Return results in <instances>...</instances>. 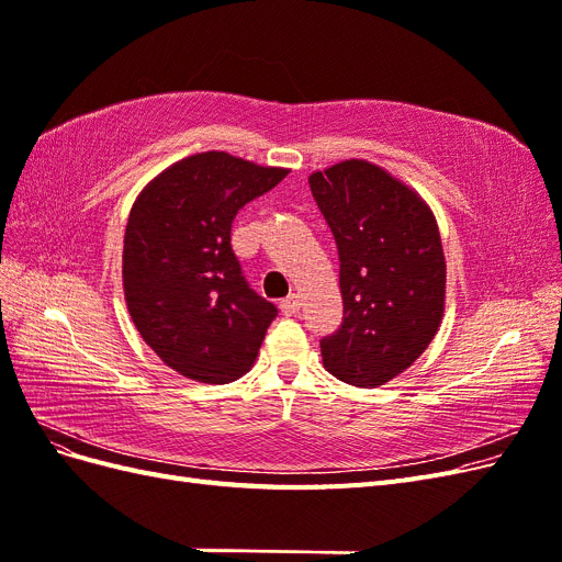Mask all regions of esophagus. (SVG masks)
Masks as SVG:
<instances>
[{
    "label": "esophagus",
    "instance_id": "obj_1",
    "mask_svg": "<svg viewBox=\"0 0 562 562\" xmlns=\"http://www.w3.org/2000/svg\"><path fill=\"white\" fill-rule=\"evenodd\" d=\"M281 312L285 314V316H293V314H297L300 312V295H288V297H283L281 300Z\"/></svg>",
    "mask_w": 562,
    "mask_h": 562
}]
</instances>
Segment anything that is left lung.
Here are the masks:
<instances>
[{"mask_svg":"<svg viewBox=\"0 0 562 562\" xmlns=\"http://www.w3.org/2000/svg\"><path fill=\"white\" fill-rule=\"evenodd\" d=\"M335 236L345 318L321 339L323 366L372 389L411 368L446 310V255L431 209L384 168L349 159L310 176Z\"/></svg>","mask_w":562,"mask_h":562,"instance_id":"obj_1","label":"left lung"}]
</instances>
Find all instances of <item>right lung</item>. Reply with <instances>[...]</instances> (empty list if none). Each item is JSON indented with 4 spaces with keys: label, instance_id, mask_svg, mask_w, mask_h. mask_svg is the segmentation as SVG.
Listing matches in <instances>:
<instances>
[{
    "label": "right lung",
    "instance_id": "add662e5",
    "mask_svg": "<svg viewBox=\"0 0 562 562\" xmlns=\"http://www.w3.org/2000/svg\"><path fill=\"white\" fill-rule=\"evenodd\" d=\"M288 176L227 151H201L151 180L124 236V295L135 328L180 375L227 384L258 359L277 307L248 285L232 223Z\"/></svg>",
    "mask_w": 562,
    "mask_h": 562
}]
</instances>
